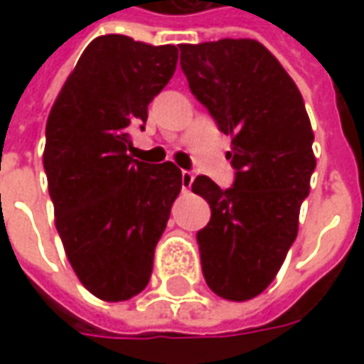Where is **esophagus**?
Wrapping results in <instances>:
<instances>
[{
	"label": "esophagus",
	"instance_id": "1",
	"mask_svg": "<svg viewBox=\"0 0 364 364\" xmlns=\"http://www.w3.org/2000/svg\"><path fill=\"white\" fill-rule=\"evenodd\" d=\"M195 181V173L193 171H187V169H183L181 171V183H183V191H189L191 185Z\"/></svg>",
	"mask_w": 364,
	"mask_h": 364
}]
</instances>
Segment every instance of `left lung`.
<instances>
[{"label":"left lung","mask_w":364,"mask_h":364,"mask_svg":"<svg viewBox=\"0 0 364 364\" xmlns=\"http://www.w3.org/2000/svg\"><path fill=\"white\" fill-rule=\"evenodd\" d=\"M191 93L232 136L230 189L198 175L197 193L210 222L197 242L206 284L244 302L267 289L298 234L300 205L316 169L304 99L281 62L257 41L222 38L179 44Z\"/></svg>","instance_id":"8db88e82"}]
</instances>
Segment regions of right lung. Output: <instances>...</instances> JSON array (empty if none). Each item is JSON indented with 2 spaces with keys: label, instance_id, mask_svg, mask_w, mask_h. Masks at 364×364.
I'll use <instances>...</instances> for the list:
<instances>
[{
  "label": "right lung",
  "instance_id": "1",
  "mask_svg": "<svg viewBox=\"0 0 364 364\" xmlns=\"http://www.w3.org/2000/svg\"><path fill=\"white\" fill-rule=\"evenodd\" d=\"M177 46L124 35L91 41L46 120L44 171L68 261L91 294L120 302L140 294L181 191V169L138 161L130 130L173 77Z\"/></svg>",
  "mask_w": 364,
  "mask_h": 364
}]
</instances>
